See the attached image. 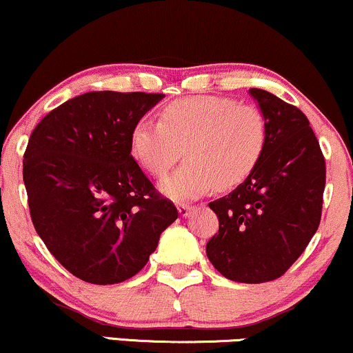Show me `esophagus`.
I'll use <instances>...</instances> for the list:
<instances>
[{
    "instance_id": "1",
    "label": "esophagus",
    "mask_w": 353,
    "mask_h": 353,
    "mask_svg": "<svg viewBox=\"0 0 353 353\" xmlns=\"http://www.w3.org/2000/svg\"><path fill=\"white\" fill-rule=\"evenodd\" d=\"M192 211H193V206H190V205L178 206V213H180V216H183V218H188L190 214H192Z\"/></svg>"
}]
</instances>
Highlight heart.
I'll list each match as a JSON object with an SVG mask.
<instances>
[{
	"instance_id": "1",
	"label": "heart",
	"mask_w": 353,
	"mask_h": 353,
	"mask_svg": "<svg viewBox=\"0 0 353 353\" xmlns=\"http://www.w3.org/2000/svg\"><path fill=\"white\" fill-rule=\"evenodd\" d=\"M266 145L264 115L218 95L173 101L160 110L159 122L139 120L128 135L132 159L152 176H163L183 148L186 163L160 183V192L173 201L196 200L214 186L241 185L259 165Z\"/></svg>"
}]
</instances>
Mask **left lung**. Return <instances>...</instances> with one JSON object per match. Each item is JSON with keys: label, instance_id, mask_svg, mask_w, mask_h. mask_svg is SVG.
<instances>
[{"label": "left lung", "instance_id": "1", "mask_svg": "<svg viewBox=\"0 0 353 353\" xmlns=\"http://www.w3.org/2000/svg\"><path fill=\"white\" fill-rule=\"evenodd\" d=\"M250 94L266 119V150L241 185L210 203L219 231L206 244V256L228 279L259 284L283 276L316 234L325 161L297 107L263 89Z\"/></svg>", "mask_w": 353, "mask_h": 353}]
</instances>
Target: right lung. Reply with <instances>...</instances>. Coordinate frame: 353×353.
I'll return each instance as SVG.
<instances>
[{"label":"right lung","mask_w":353,"mask_h":353,"mask_svg":"<svg viewBox=\"0 0 353 353\" xmlns=\"http://www.w3.org/2000/svg\"><path fill=\"white\" fill-rule=\"evenodd\" d=\"M163 94L87 92L49 112L23 160L32 225L79 279L107 285L142 271L178 218L132 159V127Z\"/></svg>","instance_id":"1"}]
</instances>
